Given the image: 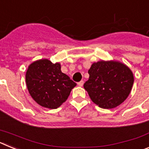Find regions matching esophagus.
<instances>
[{"label":"esophagus","instance_id":"1","mask_svg":"<svg viewBox=\"0 0 149 149\" xmlns=\"http://www.w3.org/2000/svg\"><path fill=\"white\" fill-rule=\"evenodd\" d=\"M84 81H80V82L77 83V84H78L79 86H82L83 85H84Z\"/></svg>","mask_w":149,"mask_h":149}]
</instances>
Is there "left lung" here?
<instances>
[{"label": "left lung", "instance_id": "8db88e82", "mask_svg": "<svg viewBox=\"0 0 149 149\" xmlns=\"http://www.w3.org/2000/svg\"><path fill=\"white\" fill-rule=\"evenodd\" d=\"M88 73L89 80L84 87L91 100L101 108L116 107L131 93L134 75L125 64L102 60L93 63Z\"/></svg>", "mask_w": 149, "mask_h": 149}]
</instances>
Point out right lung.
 Returning <instances> with one entry per match:
<instances>
[{"label":"right lung","instance_id":"add662e5","mask_svg":"<svg viewBox=\"0 0 149 149\" xmlns=\"http://www.w3.org/2000/svg\"><path fill=\"white\" fill-rule=\"evenodd\" d=\"M27 89L34 101L42 107L56 109L65 102L77 85L61 72L58 63L39 60L31 63L26 73Z\"/></svg>","mask_w":149,"mask_h":149}]
</instances>
